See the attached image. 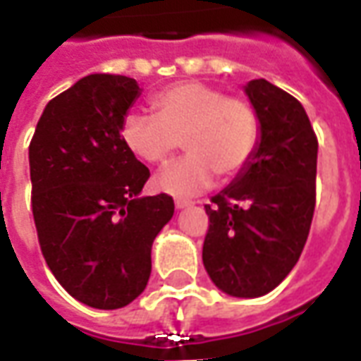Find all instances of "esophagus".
I'll use <instances>...</instances> for the list:
<instances>
[{
	"label": "esophagus",
	"mask_w": 361,
	"mask_h": 361,
	"mask_svg": "<svg viewBox=\"0 0 361 361\" xmlns=\"http://www.w3.org/2000/svg\"><path fill=\"white\" fill-rule=\"evenodd\" d=\"M189 207H193L191 201H183V199H178V201H176V209H178V211H181V209H189Z\"/></svg>",
	"instance_id": "obj_1"
}]
</instances>
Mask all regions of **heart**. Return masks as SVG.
<instances>
[{
  "instance_id": "heart-1",
  "label": "heart",
  "mask_w": 361,
  "mask_h": 361,
  "mask_svg": "<svg viewBox=\"0 0 361 361\" xmlns=\"http://www.w3.org/2000/svg\"><path fill=\"white\" fill-rule=\"evenodd\" d=\"M154 116L133 111L121 123V141L147 164H162L181 147L188 154L157 176V188L189 199L247 166L259 141V119L247 100L199 81H185L150 98Z\"/></svg>"
}]
</instances>
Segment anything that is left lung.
Segmentation results:
<instances>
[{
  "label": "left lung",
  "instance_id": "8db88e82",
  "mask_svg": "<svg viewBox=\"0 0 361 361\" xmlns=\"http://www.w3.org/2000/svg\"><path fill=\"white\" fill-rule=\"evenodd\" d=\"M259 119L253 157L207 204L203 265L234 298L269 294L302 255L315 211L317 137L294 96L265 79L245 85Z\"/></svg>",
  "mask_w": 361,
  "mask_h": 361
}]
</instances>
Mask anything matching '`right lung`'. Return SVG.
Segmentation results:
<instances>
[{
  "instance_id": "obj_1",
  "label": "right lung",
  "mask_w": 361,
  "mask_h": 361,
  "mask_svg": "<svg viewBox=\"0 0 361 361\" xmlns=\"http://www.w3.org/2000/svg\"><path fill=\"white\" fill-rule=\"evenodd\" d=\"M139 94L131 77L87 75L46 104L28 147L44 259L75 300L96 310L142 294L152 242L173 216L170 195H141L149 168L121 141Z\"/></svg>"
}]
</instances>
